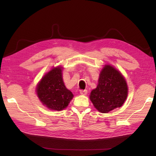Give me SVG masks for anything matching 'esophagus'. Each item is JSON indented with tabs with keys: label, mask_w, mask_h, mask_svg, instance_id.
<instances>
[{
	"label": "esophagus",
	"mask_w": 156,
	"mask_h": 156,
	"mask_svg": "<svg viewBox=\"0 0 156 156\" xmlns=\"http://www.w3.org/2000/svg\"><path fill=\"white\" fill-rule=\"evenodd\" d=\"M87 90H81L80 91V94H82V95H86V94H87Z\"/></svg>",
	"instance_id": "obj_1"
}]
</instances>
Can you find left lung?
<instances>
[{
  "label": "left lung",
  "mask_w": 156,
  "mask_h": 156,
  "mask_svg": "<svg viewBox=\"0 0 156 156\" xmlns=\"http://www.w3.org/2000/svg\"><path fill=\"white\" fill-rule=\"evenodd\" d=\"M128 87L123 76L111 65H105L99 76L97 87L92 90L90 99L97 110L102 112L112 111L123 105Z\"/></svg>",
  "instance_id": "left-lung-1"
}]
</instances>
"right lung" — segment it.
<instances>
[{
    "label": "right lung",
    "mask_w": 156,
    "mask_h": 156,
    "mask_svg": "<svg viewBox=\"0 0 156 156\" xmlns=\"http://www.w3.org/2000/svg\"><path fill=\"white\" fill-rule=\"evenodd\" d=\"M62 67L52 68L39 82L36 92L42 104L54 111H62L68 107L74 95L66 88L62 79Z\"/></svg>",
    "instance_id": "right-lung-1"
}]
</instances>
